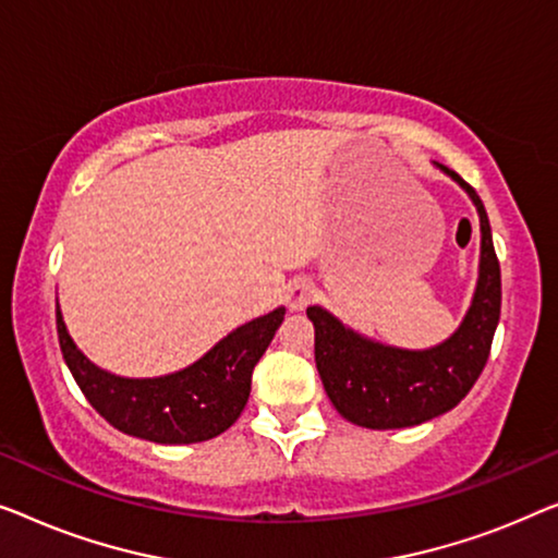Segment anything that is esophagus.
Returning a JSON list of instances; mask_svg holds the SVG:
<instances>
[{"label": "esophagus", "instance_id": "obj_1", "mask_svg": "<svg viewBox=\"0 0 558 558\" xmlns=\"http://www.w3.org/2000/svg\"><path fill=\"white\" fill-rule=\"evenodd\" d=\"M313 301V282L308 278H295L286 288V303L290 311H303Z\"/></svg>", "mask_w": 558, "mask_h": 558}]
</instances>
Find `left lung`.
<instances>
[{
    "instance_id": "obj_1",
    "label": "left lung",
    "mask_w": 558,
    "mask_h": 558,
    "mask_svg": "<svg viewBox=\"0 0 558 558\" xmlns=\"http://www.w3.org/2000/svg\"><path fill=\"white\" fill-rule=\"evenodd\" d=\"M439 169L473 197L481 215V278L458 331L435 349L404 351L349 331L318 305L305 311L316 328V366L326 395L359 427H412L445 414L473 389L490 356L500 318V263L490 222L473 186L442 163Z\"/></svg>"
}]
</instances>
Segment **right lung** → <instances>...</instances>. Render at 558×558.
<instances>
[{
    "label": "right lung",
    "instance_id": "right-lung-1",
    "mask_svg": "<svg viewBox=\"0 0 558 558\" xmlns=\"http://www.w3.org/2000/svg\"><path fill=\"white\" fill-rule=\"evenodd\" d=\"M54 316L62 359L100 417L125 435L159 445H192L222 435L238 422L253 368L270 347L286 308L240 326L197 364L159 379H121L90 364L70 339L60 308Z\"/></svg>",
    "mask_w": 558,
    "mask_h": 558
}]
</instances>
